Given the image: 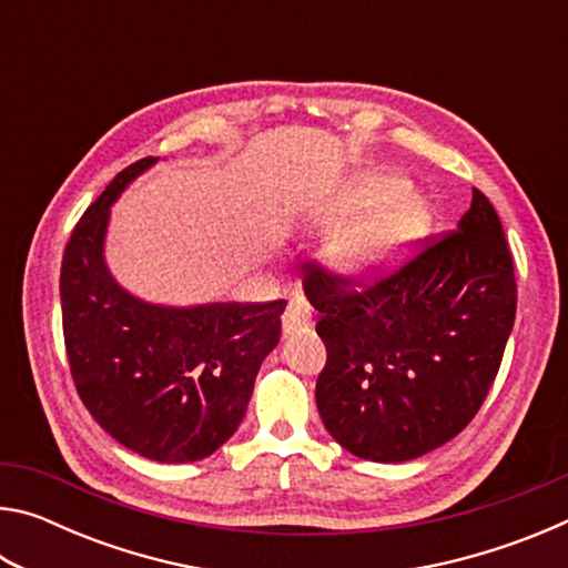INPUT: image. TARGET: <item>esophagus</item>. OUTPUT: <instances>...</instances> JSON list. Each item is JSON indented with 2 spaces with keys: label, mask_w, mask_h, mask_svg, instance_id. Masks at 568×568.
Returning <instances> with one entry per match:
<instances>
[{
  "label": "esophagus",
  "mask_w": 568,
  "mask_h": 568,
  "mask_svg": "<svg viewBox=\"0 0 568 568\" xmlns=\"http://www.w3.org/2000/svg\"><path fill=\"white\" fill-rule=\"evenodd\" d=\"M313 323V311L311 305H307L305 297L295 295L291 303H287L285 313H283V333L285 335H293V333H301L307 331Z\"/></svg>",
  "instance_id": "obj_1"
}]
</instances>
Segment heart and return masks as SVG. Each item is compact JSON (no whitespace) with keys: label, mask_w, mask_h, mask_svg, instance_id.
I'll return each mask as SVG.
<instances>
[{"label":"heart","mask_w":568,"mask_h":568,"mask_svg":"<svg viewBox=\"0 0 568 568\" xmlns=\"http://www.w3.org/2000/svg\"><path fill=\"white\" fill-rule=\"evenodd\" d=\"M408 185L396 178H383L368 182L355 197V203L333 210L323 215V227L328 233H342L347 229L363 209L396 202L386 214L372 219L368 224L352 229L348 234L341 235L335 245V261L341 271L365 281L386 271L416 240L426 233L430 225V210L418 197H406Z\"/></svg>","instance_id":"heart-1"}]
</instances>
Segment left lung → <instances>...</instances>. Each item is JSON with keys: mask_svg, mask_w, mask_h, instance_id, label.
Masks as SVG:
<instances>
[{"mask_svg": "<svg viewBox=\"0 0 568 568\" xmlns=\"http://www.w3.org/2000/svg\"><path fill=\"white\" fill-rule=\"evenodd\" d=\"M307 301L325 368L323 426L353 456L400 464L464 430L501 368L516 318L514 257L480 190L456 230L371 283L313 265Z\"/></svg>", "mask_w": 568, "mask_h": 568, "instance_id": "8db88e82", "label": "left lung"}]
</instances>
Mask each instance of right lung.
Masks as SVG:
<instances>
[{"label":"right lung","instance_id":"add662e5","mask_svg":"<svg viewBox=\"0 0 568 568\" xmlns=\"http://www.w3.org/2000/svg\"><path fill=\"white\" fill-rule=\"evenodd\" d=\"M155 158L124 168L84 210L64 247L67 361L92 418L134 454L190 464L235 434L285 301L162 307L114 283L102 257L110 205Z\"/></svg>","mask_w":568,"mask_h":568}]
</instances>
